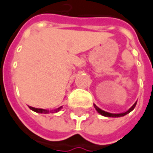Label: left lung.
I'll list each match as a JSON object with an SVG mask.
<instances>
[{
	"mask_svg": "<svg viewBox=\"0 0 153 153\" xmlns=\"http://www.w3.org/2000/svg\"><path fill=\"white\" fill-rule=\"evenodd\" d=\"M136 102H134V105H133L131 108H129L128 111H126L125 113H108V112H105V111L102 110L101 108H98L97 106V105H95V104H94V108H96V110H97L100 114H102V116H105V117H113V118H118V117H122V116H124V115H126V114H128L129 113H130V112H131V111L135 108Z\"/></svg>",
	"mask_w": 153,
	"mask_h": 153,
	"instance_id": "1",
	"label": "left lung"
}]
</instances>
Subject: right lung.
<instances>
[{
	"label": "right lung",
	"mask_w": 153,
	"mask_h": 153,
	"mask_svg": "<svg viewBox=\"0 0 153 153\" xmlns=\"http://www.w3.org/2000/svg\"><path fill=\"white\" fill-rule=\"evenodd\" d=\"M29 108H30L31 110H33V111L35 112V113H45H45H49L51 112V111H49V110H45V109H42V108H33V107H29ZM61 108H62V107L56 108V109L54 110V112H58V111H60Z\"/></svg>",
	"instance_id": "right-lung-1"
}]
</instances>
